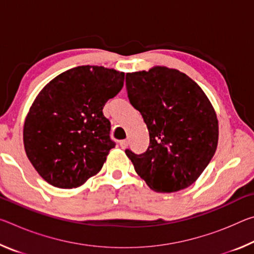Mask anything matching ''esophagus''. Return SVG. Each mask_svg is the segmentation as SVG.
Returning <instances> with one entry per match:
<instances>
[{
	"label": "esophagus",
	"instance_id": "esophagus-1",
	"mask_svg": "<svg viewBox=\"0 0 254 254\" xmlns=\"http://www.w3.org/2000/svg\"><path fill=\"white\" fill-rule=\"evenodd\" d=\"M127 144H128V141L127 140H121V141H120V145H121L122 149H126L127 147Z\"/></svg>",
	"mask_w": 254,
	"mask_h": 254
}]
</instances>
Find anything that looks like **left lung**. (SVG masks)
I'll return each instance as SVG.
<instances>
[{"label": "left lung", "instance_id": "left-lung-1", "mask_svg": "<svg viewBox=\"0 0 254 254\" xmlns=\"http://www.w3.org/2000/svg\"><path fill=\"white\" fill-rule=\"evenodd\" d=\"M127 97L147 124V151L127 149L136 174L157 192L185 189L198 179L218 142L212 103L190 77L174 68L154 66L127 74Z\"/></svg>", "mask_w": 254, "mask_h": 254}]
</instances>
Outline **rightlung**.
<instances>
[{
    "label": "right lung",
    "instance_id": "1",
    "mask_svg": "<svg viewBox=\"0 0 254 254\" xmlns=\"http://www.w3.org/2000/svg\"><path fill=\"white\" fill-rule=\"evenodd\" d=\"M123 81L122 71L78 66L55 77L38 94L25 118L23 143L47 183L76 188L102 169L115 147L103 107Z\"/></svg>",
    "mask_w": 254,
    "mask_h": 254
}]
</instances>
